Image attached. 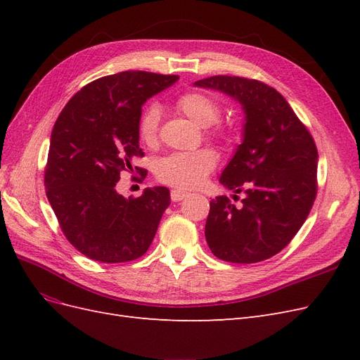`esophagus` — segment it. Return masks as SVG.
<instances>
[{"label":"esophagus","instance_id":"esophagus-1","mask_svg":"<svg viewBox=\"0 0 360 360\" xmlns=\"http://www.w3.org/2000/svg\"><path fill=\"white\" fill-rule=\"evenodd\" d=\"M186 197H189V193L188 192H183V191H179V189H174V191H171V200L172 201H181L183 198H186Z\"/></svg>","mask_w":360,"mask_h":360}]
</instances>
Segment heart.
I'll return each instance as SVG.
<instances>
[{"mask_svg":"<svg viewBox=\"0 0 360 360\" xmlns=\"http://www.w3.org/2000/svg\"><path fill=\"white\" fill-rule=\"evenodd\" d=\"M179 112L193 123L207 126V135L216 143H226L233 135V124L219 118L222 105L217 97L201 90L179 94L174 101ZM160 110L156 103L147 105L138 118V136L148 147L159 141ZM216 167V156L209 148L195 151H177L162 158L156 165V177L160 183L179 189H193L204 183Z\"/></svg>","mask_w":360,"mask_h":360,"instance_id":"b5f03b06","label":"heart"}]
</instances>
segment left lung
I'll list each match as a JSON object with an SVG mask.
<instances>
[{"label":"left lung","mask_w":360,"mask_h":360,"mask_svg":"<svg viewBox=\"0 0 360 360\" xmlns=\"http://www.w3.org/2000/svg\"><path fill=\"white\" fill-rule=\"evenodd\" d=\"M233 96L246 112L245 138L222 171L225 188L245 193L210 201L205 240L214 257L250 264L281 252L297 234L317 197V146L274 86L243 76L195 82Z\"/></svg>","instance_id":"1"}]
</instances>
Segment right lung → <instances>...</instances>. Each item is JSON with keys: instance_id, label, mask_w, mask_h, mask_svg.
Masks as SVG:
<instances>
[{"instance_id": "obj_1", "label": "right lung", "mask_w": 360, "mask_h": 360, "mask_svg": "<svg viewBox=\"0 0 360 360\" xmlns=\"http://www.w3.org/2000/svg\"><path fill=\"white\" fill-rule=\"evenodd\" d=\"M177 75L127 70L84 85L63 108L51 134L46 197L63 234L81 254L101 263L143 257L169 205L167 188L126 200L115 189L132 160L143 158L138 118L143 103L168 89ZM143 181L147 171L135 167Z\"/></svg>"}]
</instances>
